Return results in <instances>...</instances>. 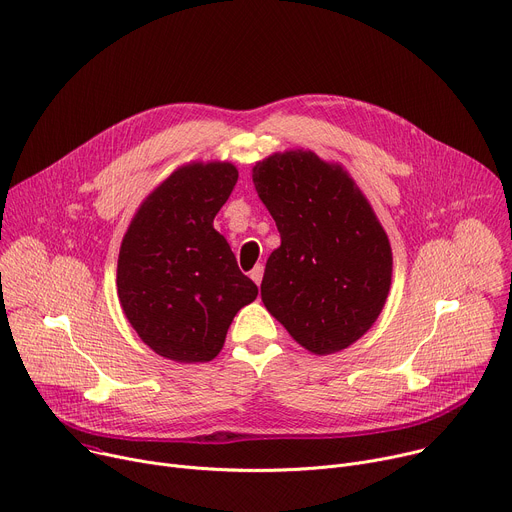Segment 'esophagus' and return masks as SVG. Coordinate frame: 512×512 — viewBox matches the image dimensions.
Instances as JSON below:
<instances>
[{"label": "esophagus", "mask_w": 512, "mask_h": 512, "mask_svg": "<svg viewBox=\"0 0 512 512\" xmlns=\"http://www.w3.org/2000/svg\"><path fill=\"white\" fill-rule=\"evenodd\" d=\"M249 275H251V280H253L257 286H261V280H263V265L257 263V265L249 271Z\"/></svg>", "instance_id": "34e87169"}]
</instances>
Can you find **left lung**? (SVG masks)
Returning <instances> with one entry per match:
<instances>
[{
  "label": "left lung",
  "mask_w": 512,
  "mask_h": 512,
  "mask_svg": "<svg viewBox=\"0 0 512 512\" xmlns=\"http://www.w3.org/2000/svg\"><path fill=\"white\" fill-rule=\"evenodd\" d=\"M253 183L282 237L263 273L265 308L310 353L347 349L378 320L392 284L374 208L343 165L304 149L255 163Z\"/></svg>",
  "instance_id": "left-lung-1"
}]
</instances>
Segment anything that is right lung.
I'll use <instances>...</instances> for the list:
<instances>
[{"label": "right lung", "mask_w": 512, "mask_h": 512, "mask_svg": "<svg viewBox=\"0 0 512 512\" xmlns=\"http://www.w3.org/2000/svg\"><path fill=\"white\" fill-rule=\"evenodd\" d=\"M237 179L228 161L177 167L138 206L122 239L120 306L136 335L165 359L212 361L232 318L259 294L214 228Z\"/></svg>", "instance_id": "add662e5"}]
</instances>
